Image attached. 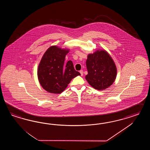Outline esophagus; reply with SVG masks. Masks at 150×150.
Returning <instances> with one entry per match:
<instances>
[{"label": "esophagus", "mask_w": 150, "mask_h": 150, "mask_svg": "<svg viewBox=\"0 0 150 150\" xmlns=\"http://www.w3.org/2000/svg\"><path fill=\"white\" fill-rule=\"evenodd\" d=\"M80 74H81V76H83V70H80Z\"/></svg>", "instance_id": "1"}]
</instances>
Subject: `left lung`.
Here are the masks:
<instances>
[{"label": "left lung", "mask_w": 150, "mask_h": 150, "mask_svg": "<svg viewBox=\"0 0 150 150\" xmlns=\"http://www.w3.org/2000/svg\"><path fill=\"white\" fill-rule=\"evenodd\" d=\"M86 67L88 74L86 79L93 88L103 90L110 86L117 74L115 63L105 50H97L87 55Z\"/></svg>", "instance_id": "8db88e82"}]
</instances>
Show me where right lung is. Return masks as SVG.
<instances>
[{
  "instance_id": "right-lung-1",
  "label": "right lung",
  "mask_w": 150,
  "mask_h": 150,
  "mask_svg": "<svg viewBox=\"0 0 150 150\" xmlns=\"http://www.w3.org/2000/svg\"><path fill=\"white\" fill-rule=\"evenodd\" d=\"M69 52V49L52 45L43 55L38 65L37 76L45 91L59 94L65 90L73 78L81 75L74 69L72 61L64 62Z\"/></svg>"
}]
</instances>
